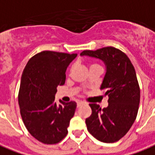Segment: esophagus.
I'll list each match as a JSON object with an SVG mask.
<instances>
[{
    "label": "esophagus",
    "instance_id": "obj_1",
    "mask_svg": "<svg viewBox=\"0 0 155 155\" xmlns=\"http://www.w3.org/2000/svg\"><path fill=\"white\" fill-rule=\"evenodd\" d=\"M85 103L84 102V101H79L77 103V107H81V105H83V104H84Z\"/></svg>",
    "mask_w": 155,
    "mask_h": 155
}]
</instances>
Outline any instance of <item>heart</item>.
<instances>
[{
	"mask_svg": "<svg viewBox=\"0 0 155 155\" xmlns=\"http://www.w3.org/2000/svg\"><path fill=\"white\" fill-rule=\"evenodd\" d=\"M95 65H97V64H93L92 66H95Z\"/></svg>",
	"mask_w": 155,
	"mask_h": 155,
	"instance_id": "heart-1",
	"label": "heart"
}]
</instances>
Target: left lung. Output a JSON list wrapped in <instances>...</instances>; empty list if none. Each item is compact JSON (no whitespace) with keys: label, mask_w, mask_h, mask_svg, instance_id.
<instances>
[{"label":"left lung","mask_w":155,"mask_h":155,"mask_svg":"<svg viewBox=\"0 0 155 155\" xmlns=\"http://www.w3.org/2000/svg\"><path fill=\"white\" fill-rule=\"evenodd\" d=\"M81 56L104 63L106 72L100 89L109 98L108 106L103 109L98 104H89L92 114L85 120L87 129L100 141H117L130 130L138 113L140 92L135 68L124 52L113 47L84 51Z\"/></svg>","instance_id":"obj_1"}]
</instances>
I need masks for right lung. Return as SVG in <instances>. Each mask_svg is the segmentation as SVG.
Here are the masks:
<instances>
[{
  "label": "right lung",
  "mask_w": 155,
  "mask_h": 155,
  "mask_svg": "<svg viewBox=\"0 0 155 155\" xmlns=\"http://www.w3.org/2000/svg\"><path fill=\"white\" fill-rule=\"evenodd\" d=\"M76 53L43 51L28 61L23 71L19 93L20 114L25 127L43 144H57L66 137L75 102L57 104V87L66 81V69Z\"/></svg>",
  "instance_id": "add662e5"
}]
</instances>
